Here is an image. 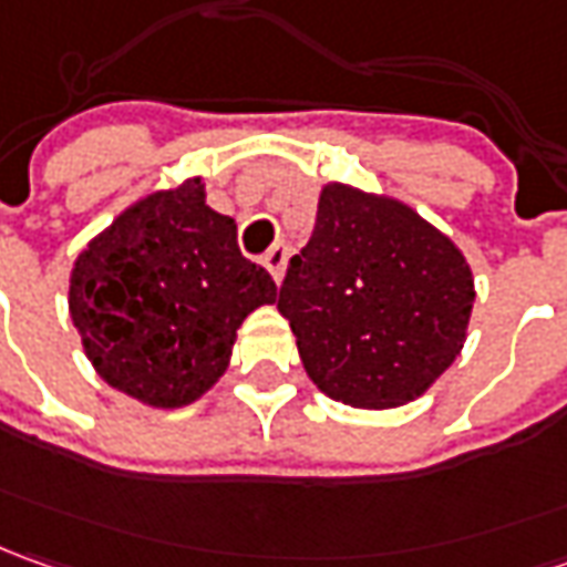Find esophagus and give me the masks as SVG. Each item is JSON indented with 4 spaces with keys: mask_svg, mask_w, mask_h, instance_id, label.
Wrapping results in <instances>:
<instances>
[{
    "mask_svg": "<svg viewBox=\"0 0 567 567\" xmlns=\"http://www.w3.org/2000/svg\"><path fill=\"white\" fill-rule=\"evenodd\" d=\"M264 266L272 272V279H276V282H282L285 266H288V245L279 241V245L269 247V254L264 257Z\"/></svg>",
    "mask_w": 567,
    "mask_h": 567,
    "instance_id": "1",
    "label": "esophagus"
}]
</instances>
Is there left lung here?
Wrapping results in <instances>:
<instances>
[{
    "instance_id": "obj_1",
    "label": "left lung",
    "mask_w": 567,
    "mask_h": 567,
    "mask_svg": "<svg viewBox=\"0 0 567 567\" xmlns=\"http://www.w3.org/2000/svg\"><path fill=\"white\" fill-rule=\"evenodd\" d=\"M474 298L467 257L417 209L329 182L279 313L322 395L382 411L420 399L455 363Z\"/></svg>"
}]
</instances>
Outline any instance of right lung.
I'll list each match as a JSON object with an SVG mask.
<instances>
[{
  "label": "right lung",
  "mask_w": 567,
  "mask_h": 567,
  "mask_svg": "<svg viewBox=\"0 0 567 567\" xmlns=\"http://www.w3.org/2000/svg\"><path fill=\"white\" fill-rule=\"evenodd\" d=\"M276 282L238 250V225L206 206L200 175L134 200L90 238L69 313L103 380L150 408H185L231 361L241 322Z\"/></svg>",
  "instance_id": "obj_1"
}]
</instances>
